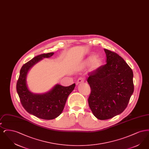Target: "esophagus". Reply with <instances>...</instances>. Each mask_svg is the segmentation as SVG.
Listing matches in <instances>:
<instances>
[{
	"label": "esophagus",
	"instance_id": "34e87169",
	"mask_svg": "<svg viewBox=\"0 0 149 149\" xmlns=\"http://www.w3.org/2000/svg\"><path fill=\"white\" fill-rule=\"evenodd\" d=\"M84 79L83 78H79L78 79L77 84V85H78L79 84H80V83H83V82H84Z\"/></svg>",
	"mask_w": 149,
	"mask_h": 149
}]
</instances>
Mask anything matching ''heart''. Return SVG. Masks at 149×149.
<instances>
[{
	"mask_svg": "<svg viewBox=\"0 0 149 149\" xmlns=\"http://www.w3.org/2000/svg\"><path fill=\"white\" fill-rule=\"evenodd\" d=\"M103 58L98 55H91L83 63V67L89 66L91 71H96L102 66Z\"/></svg>",
	"mask_w": 149,
	"mask_h": 149,
	"instance_id": "b5f03b06",
	"label": "heart"
}]
</instances>
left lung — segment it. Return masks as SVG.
Masks as SVG:
<instances>
[{"instance_id":"8db88e82","label":"left lung","mask_w":149,"mask_h":149,"mask_svg":"<svg viewBox=\"0 0 149 149\" xmlns=\"http://www.w3.org/2000/svg\"><path fill=\"white\" fill-rule=\"evenodd\" d=\"M104 50L106 64L89 73L87 79L91 88L89 106L94 116L100 120L123 112L134 91L131 68L116 53Z\"/></svg>"}]
</instances>
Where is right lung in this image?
<instances>
[{"instance_id": "1", "label": "right lung", "mask_w": 149, "mask_h": 149, "mask_svg": "<svg viewBox=\"0 0 149 149\" xmlns=\"http://www.w3.org/2000/svg\"><path fill=\"white\" fill-rule=\"evenodd\" d=\"M54 54V52L43 54L24 64L17 83V92L22 105L29 113L43 120H52L60 115L69 95L75 86V83L69 86L57 84L50 91L42 94H36L29 90L27 84L29 70L43 58H49Z\"/></svg>"}]
</instances>
